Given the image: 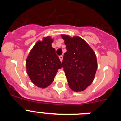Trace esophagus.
Segmentation results:
<instances>
[{
  "label": "esophagus",
  "instance_id": "1",
  "mask_svg": "<svg viewBox=\"0 0 121 121\" xmlns=\"http://www.w3.org/2000/svg\"><path fill=\"white\" fill-rule=\"evenodd\" d=\"M59 59L60 60V61L62 62V60H63V56H62V55L59 56Z\"/></svg>",
  "mask_w": 121,
  "mask_h": 121
}]
</instances>
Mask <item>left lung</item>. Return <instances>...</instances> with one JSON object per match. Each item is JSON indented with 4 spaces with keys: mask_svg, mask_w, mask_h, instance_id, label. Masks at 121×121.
<instances>
[{
    "mask_svg": "<svg viewBox=\"0 0 121 121\" xmlns=\"http://www.w3.org/2000/svg\"><path fill=\"white\" fill-rule=\"evenodd\" d=\"M66 45L62 67L68 84L72 90L79 92L86 89L95 78L98 63L95 53L86 42L78 36L62 35Z\"/></svg>",
    "mask_w": 121,
    "mask_h": 121,
    "instance_id": "left-lung-1",
    "label": "left lung"
}]
</instances>
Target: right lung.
I'll return each instance as SVG.
<instances>
[{"label": "right lung", "mask_w": 121, "mask_h": 121, "mask_svg": "<svg viewBox=\"0 0 121 121\" xmlns=\"http://www.w3.org/2000/svg\"><path fill=\"white\" fill-rule=\"evenodd\" d=\"M51 37H43L36 42L26 60V72L33 84L45 88L53 82L62 63L51 44Z\"/></svg>", "instance_id": "right-lung-1"}]
</instances>
